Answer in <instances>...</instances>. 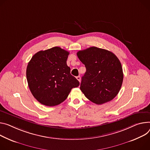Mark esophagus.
<instances>
[{
  "label": "esophagus",
  "instance_id": "1",
  "mask_svg": "<svg viewBox=\"0 0 150 150\" xmlns=\"http://www.w3.org/2000/svg\"><path fill=\"white\" fill-rule=\"evenodd\" d=\"M76 79L78 80V81L79 82H80L81 81V77H80V76H76Z\"/></svg>",
  "mask_w": 150,
  "mask_h": 150
}]
</instances>
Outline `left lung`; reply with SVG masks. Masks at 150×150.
<instances>
[{
    "instance_id": "obj_1",
    "label": "left lung",
    "mask_w": 150,
    "mask_h": 150,
    "mask_svg": "<svg viewBox=\"0 0 150 150\" xmlns=\"http://www.w3.org/2000/svg\"><path fill=\"white\" fill-rule=\"evenodd\" d=\"M77 56L86 68L80 86L85 96L97 105L112 100L123 81L121 64L117 57L110 51L96 47L79 51Z\"/></svg>"
}]
</instances>
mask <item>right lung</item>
Segmentation results:
<instances>
[{
    "label": "right lung",
    "mask_w": 150,
    "mask_h": 150,
    "mask_svg": "<svg viewBox=\"0 0 150 150\" xmlns=\"http://www.w3.org/2000/svg\"><path fill=\"white\" fill-rule=\"evenodd\" d=\"M69 52L59 47L40 51L32 57L26 69L29 89L41 104L53 106L66 99L72 88L79 85L71 74L66 61Z\"/></svg>",
    "instance_id": "add662e5"
}]
</instances>
